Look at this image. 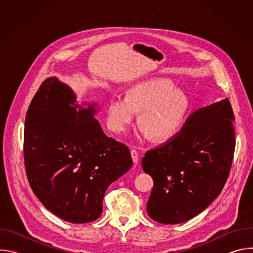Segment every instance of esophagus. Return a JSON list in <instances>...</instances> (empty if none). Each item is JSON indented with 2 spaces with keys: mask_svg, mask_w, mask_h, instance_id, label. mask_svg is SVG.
<instances>
[{
  "mask_svg": "<svg viewBox=\"0 0 253 253\" xmlns=\"http://www.w3.org/2000/svg\"><path fill=\"white\" fill-rule=\"evenodd\" d=\"M131 156H132V160H133L134 164L137 165L139 163V160H140V156H139V153L137 152V150L132 149L131 150Z\"/></svg>",
  "mask_w": 253,
  "mask_h": 253,
  "instance_id": "34e87169",
  "label": "esophagus"
}]
</instances>
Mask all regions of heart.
<instances>
[{
	"label": "heart",
	"instance_id": "b5f03b06",
	"mask_svg": "<svg viewBox=\"0 0 253 253\" xmlns=\"http://www.w3.org/2000/svg\"><path fill=\"white\" fill-rule=\"evenodd\" d=\"M191 110V102L172 82L152 79L134 85L128 96H114L108 105V126L122 133L133 125L138 112L143 126L141 135L156 140L174 138L183 128Z\"/></svg>",
	"mask_w": 253,
	"mask_h": 253
}]
</instances>
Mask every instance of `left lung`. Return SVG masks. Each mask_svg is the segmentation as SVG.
Returning <instances> with one entry per match:
<instances>
[{
    "label": "left lung",
    "mask_w": 253,
    "mask_h": 253,
    "mask_svg": "<svg viewBox=\"0 0 253 253\" xmlns=\"http://www.w3.org/2000/svg\"><path fill=\"white\" fill-rule=\"evenodd\" d=\"M234 119L227 98L199 108L174 138L145 153L142 168L154 182L147 202L151 219L187 221L220 194L234 156Z\"/></svg>",
    "instance_id": "8db88e82"
}]
</instances>
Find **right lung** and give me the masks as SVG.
I'll return each instance as SVG.
<instances>
[{
  "label": "right lung",
  "instance_id": "obj_1",
  "mask_svg": "<svg viewBox=\"0 0 253 253\" xmlns=\"http://www.w3.org/2000/svg\"><path fill=\"white\" fill-rule=\"evenodd\" d=\"M56 77L46 79L28 108L24 162L28 181L43 205L63 220L87 223L102 213L104 194L132 166L124 143L108 137L95 109L75 104Z\"/></svg>",
  "mask_w": 253,
  "mask_h": 253
}]
</instances>
